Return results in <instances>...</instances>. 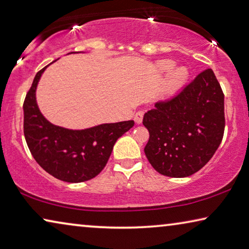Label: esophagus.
I'll list each match as a JSON object with an SVG mask.
<instances>
[{
	"label": "esophagus",
	"mask_w": 249,
	"mask_h": 249,
	"mask_svg": "<svg viewBox=\"0 0 249 249\" xmlns=\"http://www.w3.org/2000/svg\"><path fill=\"white\" fill-rule=\"evenodd\" d=\"M143 116H144V113H143V112H137V113L135 114V116H134L135 123H136V124H141V123H142Z\"/></svg>",
	"instance_id": "esophagus-1"
}]
</instances>
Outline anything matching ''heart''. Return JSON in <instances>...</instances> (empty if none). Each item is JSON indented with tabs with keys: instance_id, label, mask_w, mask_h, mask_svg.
<instances>
[{
	"instance_id": "1",
	"label": "heart",
	"mask_w": 249,
	"mask_h": 249,
	"mask_svg": "<svg viewBox=\"0 0 249 249\" xmlns=\"http://www.w3.org/2000/svg\"><path fill=\"white\" fill-rule=\"evenodd\" d=\"M176 66V62L171 59H163L157 64V72L159 76H164L169 72L171 70L173 71L166 78V81L164 84V91L165 95L171 96L179 91L181 88L184 86L189 78V69L185 66H179L173 68Z\"/></svg>"
}]
</instances>
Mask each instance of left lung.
Masks as SVG:
<instances>
[{"label": "left lung", "instance_id": "8db88e82", "mask_svg": "<svg viewBox=\"0 0 249 249\" xmlns=\"http://www.w3.org/2000/svg\"><path fill=\"white\" fill-rule=\"evenodd\" d=\"M224 98L213 71L207 69L172 99L144 114L150 133L144 152L159 173L185 178L209 162L224 136Z\"/></svg>", "mask_w": 249, "mask_h": 249}]
</instances>
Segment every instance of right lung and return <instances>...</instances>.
I'll use <instances>...</instances> for the list:
<instances>
[{"label": "right lung", "instance_id": "obj_1", "mask_svg": "<svg viewBox=\"0 0 249 249\" xmlns=\"http://www.w3.org/2000/svg\"><path fill=\"white\" fill-rule=\"evenodd\" d=\"M50 65L36 73L25 97V141L32 157L44 171L66 182H84L101 173L115 142L134 126V121L106 123L85 129H69L50 123L40 112L36 97L40 78Z\"/></svg>", "mask_w": 249, "mask_h": 249}]
</instances>
